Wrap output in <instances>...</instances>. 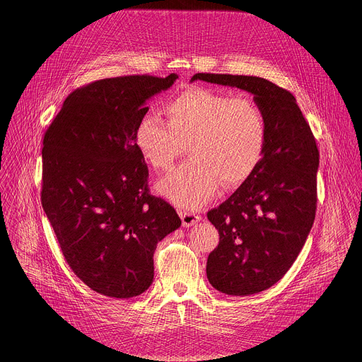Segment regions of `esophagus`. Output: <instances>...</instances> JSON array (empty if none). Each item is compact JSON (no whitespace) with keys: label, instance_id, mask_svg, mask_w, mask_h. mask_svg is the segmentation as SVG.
Segmentation results:
<instances>
[{"label":"esophagus","instance_id":"esophagus-1","mask_svg":"<svg viewBox=\"0 0 362 362\" xmlns=\"http://www.w3.org/2000/svg\"><path fill=\"white\" fill-rule=\"evenodd\" d=\"M178 214L182 220V226L184 227H191L194 224H197L201 220V216L189 211V210H178Z\"/></svg>","mask_w":362,"mask_h":362}]
</instances>
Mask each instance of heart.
<instances>
[{"instance_id": "obj_1", "label": "heart", "mask_w": 362, "mask_h": 362, "mask_svg": "<svg viewBox=\"0 0 362 362\" xmlns=\"http://www.w3.org/2000/svg\"><path fill=\"white\" fill-rule=\"evenodd\" d=\"M168 121L149 112L135 131V144L156 170H168L191 152L188 161L157 184L173 204L201 206L220 184L234 188L257 170L267 139L263 110L247 96L205 88H191L165 105Z\"/></svg>"}]
</instances>
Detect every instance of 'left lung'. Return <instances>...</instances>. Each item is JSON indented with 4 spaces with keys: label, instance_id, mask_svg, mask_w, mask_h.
I'll return each instance as SVG.
<instances>
[{
    "label": "left lung",
    "instance_id": "1",
    "mask_svg": "<svg viewBox=\"0 0 362 362\" xmlns=\"http://www.w3.org/2000/svg\"><path fill=\"white\" fill-rule=\"evenodd\" d=\"M254 95L267 121L262 160L251 177L207 211L218 230L209 254V283L228 296H251L276 284L291 267L316 211L319 151L296 98L273 82L245 75L195 74L191 79Z\"/></svg>",
    "mask_w": 362,
    "mask_h": 362
}]
</instances>
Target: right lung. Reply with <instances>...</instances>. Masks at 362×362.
Wrapping results in <instances>:
<instances>
[{"label":"right lung","mask_w":362,"mask_h":362,"mask_svg":"<svg viewBox=\"0 0 362 362\" xmlns=\"http://www.w3.org/2000/svg\"><path fill=\"white\" fill-rule=\"evenodd\" d=\"M177 78L128 75L78 88L45 134L42 205L72 272L107 297L146 291L157 243L181 226L174 207L149 194L135 144L148 100Z\"/></svg>","instance_id":"obj_1"}]
</instances>
